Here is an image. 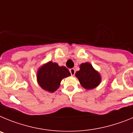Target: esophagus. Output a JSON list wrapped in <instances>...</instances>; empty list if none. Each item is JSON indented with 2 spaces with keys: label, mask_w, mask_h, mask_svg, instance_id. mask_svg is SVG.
Masks as SVG:
<instances>
[{
  "label": "esophagus",
  "mask_w": 133,
  "mask_h": 133,
  "mask_svg": "<svg viewBox=\"0 0 133 133\" xmlns=\"http://www.w3.org/2000/svg\"><path fill=\"white\" fill-rule=\"evenodd\" d=\"M69 70H70V74H71V75H72V76H74V75H75V69H70Z\"/></svg>",
  "instance_id": "1"
}]
</instances>
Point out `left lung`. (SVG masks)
I'll return each mask as SVG.
<instances>
[{"instance_id": "obj_1", "label": "left lung", "mask_w": 133, "mask_h": 133, "mask_svg": "<svg viewBox=\"0 0 133 133\" xmlns=\"http://www.w3.org/2000/svg\"><path fill=\"white\" fill-rule=\"evenodd\" d=\"M80 70L75 73L80 84L87 90L93 89L98 87L101 82V76L89 63H82Z\"/></svg>"}]
</instances>
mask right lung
I'll return each instance as SVG.
<instances>
[{"label":"right lung","mask_w":133,"mask_h":133,"mask_svg":"<svg viewBox=\"0 0 133 133\" xmlns=\"http://www.w3.org/2000/svg\"><path fill=\"white\" fill-rule=\"evenodd\" d=\"M69 76L70 72L65 66H60L57 63L49 61L38 69L36 79L42 89L54 92L59 88L61 81Z\"/></svg>","instance_id":"right-lung-1"}]
</instances>
